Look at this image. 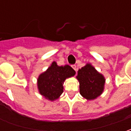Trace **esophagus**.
Segmentation results:
<instances>
[{"instance_id": "obj_1", "label": "esophagus", "mask_w": 131, "mask_h": 131, "mask_svg": "<svg viewBox=\"0 0 131 131\" xmlns=\"http://www.w3.org/2000/svg\"><path fill=\"white\" fill-rule=\"evenodd\" d=\"M71 67H72V68L74 69V70H75V71H77V66L75 65V64H72V65H71Z\"/></svg>"}]
</instances>
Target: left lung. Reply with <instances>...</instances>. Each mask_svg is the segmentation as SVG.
I'll use <instances>...</instances> for the list:
<instances>
[{
	"label": "left lung",
	"instance_id": "left-lung-1",
	"mask_svg": "<svg viewBox=\"0 0 131 131\" xmlns=\"http://www.w3.org/2000/svg\"><path fill=\"white\" fill-rule=\"evenodd\" d=\"M77 79L79 82L80 94L88 100L97 98L104 91V76L91 64H87L79 69Z\"/></svg>",
	"mask_w": 131,
	"mask_h": 131
}]
</instances>
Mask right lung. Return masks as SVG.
<instances>
[{"instance_id":"1","label":"right lung","mask_w":131,"mask_h":131,"mask_svg":"<svg viewBox=\"0 0 131 131\" xmlns=\"http://www.w3.org/2000/svg\"><path fill=\"white\" fill-rule=\"evenodd\" d=\"M76 72L69 65L58 66L53 62L37 79L38 91L41 95L54 101L63 93V84L66 79L74 77Z\"/></svg>"}]
</instances>
